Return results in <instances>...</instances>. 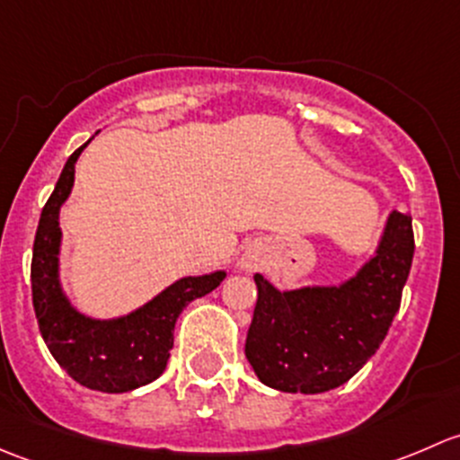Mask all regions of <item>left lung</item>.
<instances>
[{
	"label": "left lung",
	"instance_id": "obj_1",
	"mask_svg": "<svg viewBox=\"0 0 460 460\" xmlns=\"http://www.w3.org/2000/svg\"><path fill=\"white\" fill-rule=\"evenodd\" d=\"M411 258V216L392 211L376 256L345 285L278 291L256 273L258 303L244 354L258 378L291 394L347 383L387 336Z\"/></svg>",
	"mask_w": 460,
	"mask_h": 460
}]
</instances>
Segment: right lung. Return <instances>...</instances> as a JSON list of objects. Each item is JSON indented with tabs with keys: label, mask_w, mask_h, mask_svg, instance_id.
Wrapping results in <instances>:
<instances>
[{
	"label": "right lung",
	"mask_w": 460,
	"mask_h": 460,
	"mask_svg": "<svg viewBox=\"0 0 460 460\" xmlns=\"http://www.w3.org/2000/svg\"><path fill=\"white\" fill-rule=\"evenodd\" d=\"M88 144V142H86ZM82 144L64 164L55 191L41 208L32 244V307L46 347L73 380L88 389L122 394L151 383L166 369L173 329L182 309L225 280V271L182 278L137 312L115 320H91L71 307L58 278L59 207L71 193Z\"/></svg>",
	"instance_id": "obj_1"
}]
</instances>
